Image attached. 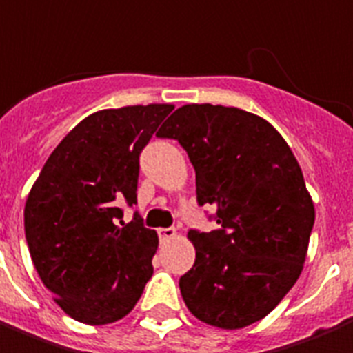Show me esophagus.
<instances>
[{"label": "esophagus", "mask_w": 353, "mask_h": 353, "mask_svg": "<svg viewBox=\"0 0 353 353\" xmlns=\"http://www.w3.org/2000/svg\"><path fill=\"white\" fill-rule=\"evenodd\" d=\"M176 236V228H159V237H161V241H168V239H174Z\"/></svg>", "instance_id": "obj_1"}]
</instances>
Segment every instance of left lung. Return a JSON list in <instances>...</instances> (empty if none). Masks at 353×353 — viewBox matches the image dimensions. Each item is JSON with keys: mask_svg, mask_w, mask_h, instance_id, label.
Segmentation results:
<instances>
[{"mask_svg": "<svg viewBox=\"0 0 353 353\" xmlns=\"http://www.w3.org/2000/svg\"><path fill=\"white\" fill-rule=\"evenodd\" d=\"M157 137L183 145L198 203L219 230H190L192 270L179 279L187 309L203 323L241 330L262 320L296 284L314 226L299 163L263 117L221 104H185Z\"/></svg>", "mask_w": 353, "mask_h": 353, "instance_id": "8db88e82", "label": "left lung"}]
</instances>
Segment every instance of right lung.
Listing matches in <instances>:
<instances>
[{"mask_svg":"<svg viewBox=\"0 0 353 353\" xmlns=\"http://www.w3.org/2000/svg\"><path fill=\"white\" fill-rule=\"evenodd\" d=\"M172 104L91 114L52 151L23 208L31 260L65 314L88 325L121 320L153 275L155 230L121 203H137L140 153Z\"/></svg>","mask_w":353,"mask_h":353,"instance_id":"right-lung-1","label":"right lung"}]
</instances>
